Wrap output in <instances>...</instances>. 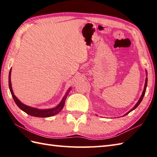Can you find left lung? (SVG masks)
Returning a JSON list of instances; mask_svg holds the SVG:
<instances>
[{
    "instance_id": "obj_1",
    "label": "left lung",
    "mask_w": 157,
    "mask_h": 157,
    "mask_svg": "<svg viewBox=\"0 0 157 157\" xmlns=\"http://www.w3.org/2000/svg\"><path fill=\"white\" fill-rule=\"evenodd\" d=\"M147 82H148V78H147V72H146V82H145V85H144V90H143V92H142V95H141V97H140V100H138V101L137 102V104L135 105V106H134L132 110H130L129 112H128V113H127L125 114L124 115H127V114H129L130 112H132V110H133L134 109H136V108L139 105V104L141 103V101H142V99H143V98H144V95H145V93H146V87H147Z\"/></svg>"
}]
</instances>
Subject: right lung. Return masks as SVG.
<instances>
[{"instance_id": "obj_1", "label": "right lung", "mask_w": 157, "mask_h": 157, "mask_svg": "<svg viewBox=\"0 0 157 157\" xmlns=\"http://www.w3.org/2000/svg\"><path fill=\"white\" fill-rule=\"evenodd\" d=\"M11 68L9 71V89H10L11 94L12 95V97L13 98V100L15 102V104L17 105V106L20 108L21 110H23L25 112V113H27L28 114L30 115V116L33 117H52L56 115L57 114H58L59 112L62 110V108H63V105H64L65 104V101L66 99L67 98V95H68V93L70 92V89H69L68 92L66 93V94L64 95V97L63 98L62 101L57 105L56 108H51V109H44V110H41V109H37V108H33L30 106H28V105H26L24 104L23 103L18 100V99L16 98L15 95L13 94V91L12 87H11Z\"/></svg>"}]
</instances>
